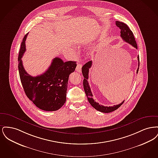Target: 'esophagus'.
<instances>
[{
  "mask_svg": "<svg viewBox=\"0 0 158 158\" xmlns=\"http://www.w3.org/2000/svg\"><path fill=\"white\" fill-rule=\"evenodd\" d=\"M82 64H81V63L77 64V66H76V70L77 72H78L79 73H81V72H82Z\"/></svg>",
  "mask_w": 158,
  "mask_h": 158,
  "instance_id": "obj_1",
  "label": "esophagus"
}]
</instances>
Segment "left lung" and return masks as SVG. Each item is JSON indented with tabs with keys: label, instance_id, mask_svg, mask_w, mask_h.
I'll list each match as a JSON object with an SVG mask.
<instances>
[{
	"label": "left lung",
	"instance_id": "1",
	"mask_svg": "<svg viewBox=\"0 0 158 158\" xmlns=\"http://www.w3.org/2000/svg\"><path fill=\"white\" fill-rule=\"evenodd\" d=\"M115 24L121 30V37L123 38V40L124 41L127 42L128 44L133 46L136 49H137V45L133 33L130 30V29L128 27L127 25H126L124 23L120 22V21H116ZM137 60L139 61L138 66L139 67V56L137 57ZM92 61H89L87 62L86 64H85L82 68V72L83 76L84 77V79H83V88H84L85 92L87 96L88 100L89 102L90 103V105H92L95 110H98L100 112L105 113L113 112L114 111L117 110L121 105L124 103V101H123L120 104L114 105L113 106H105L104 105L99 104V103L95 101V100L93 98V95L92 94L90 86H89V83L88 81V79L89 77V76H88L89 70L92 66ZM139 67L137 69V73H138V71H139Z\"/></svg>",
	"mask_w": 158,
	"mask_h": 158
}]
</instances>
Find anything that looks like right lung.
Wrapping results in <instances>:
<instances>
[{
	"label": "right lung",
	"mask_w": 158,
	"mask_h": 158,
	"mask_svg": "<svg viewBox=\"0 0 158 158\" xmlns=\"http://www.w3.org/2000/svg\"><path fill=\"white\" fill-rule=\"evenodd\" d=\"M28 34L23 38L18 60L23 90L27 97L40 109L47 111H57L66 102L69 77L75 71L76 62H64L56 57L44 73L35 77L30 75L23 68L21 60L26 50L25 40Z\"/></svg>",
	"instance_id": "right-lung-1"
}]
</instances>
